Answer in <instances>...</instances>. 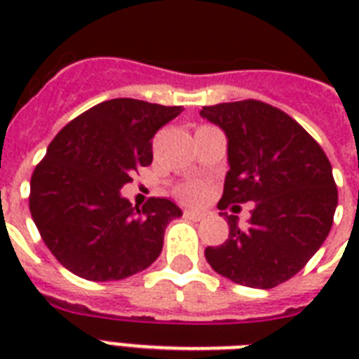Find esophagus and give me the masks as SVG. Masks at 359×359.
Returning <instances> with one entry per match:
<instances>
[{
    "instance_id": "1",
    "label": "esophagus",
    "mask_w": 359,
    "mask_h": 359,
    "mask_svg": "<svg viewBox=\"0 0 359 359\" xmlns=\"http://www.w3.org/2000/svg\"><path fill=\"white\" fill-rule=\"evenodd\" d=\"M184 216L186 218L194 219V222H199V219H203V212H199V210H184Z\"/></svg>"
}]
</instances>
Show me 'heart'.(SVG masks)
<instances>
[{"instance_id":"1","label":"heart","mask_w":359,"mask_h":359,"mask_svg":"<svg viewBox=\"0 0 359 359\" xmlns=\"http://www.w3.org/2000/svg\"><path fill=\"white\" fill-rule=\"evenodd\" d=\"M203 194H205V190H203V186L199 184H188L180 190V197L186 199V201H199L203 197Z\"/></svg>"}]
</instances>
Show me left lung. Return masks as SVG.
Segmentation results:
<instances>
[{
    "instance_id": "left-lung-1",
    "label": "left lung",
    "mask_w": 359,
    "mask_h": 359,
    "mask_svg": "<svg viewBox=\"0 0 359 359\" xmlns=\"http://www.w3.org/2000/svg\"><path fill=\"white\" fill-rule=\"evenodd\" d=\"M199 115L227 137L218 207L253 203L248 225L227 216L229 238L208 245L205 257L235 283L272 289L300 272L332 229L337 188L330 160L294 119L259 100L205 106Z\"/></svg>"
}]
</instances>
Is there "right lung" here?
<instances>
[{
    "instance_id": "1",
    "label": "right lung",
    "mask_w": 359,
    "mask_h": 359,
    "mask_svg": "<svg viewBox=\"0 0 359 359\" xmlns=\"http://www.w3.org/2000/svg\"><path fill=\"white\" fill-rule=\"evenodd\" d=\"M180 106L114 98L70 121L31 177L29 210L53 257L89 281H117L162 253L169 222L182 216L165 197L132 207L121 188L152 162L158 130Z\"/></svg>"
}]
</instances>
